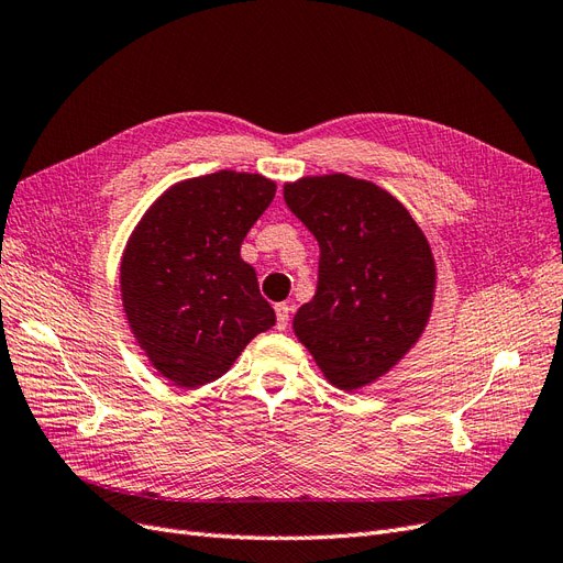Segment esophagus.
<instances>
[{"label": "esophagus", "mask_w": 563, "mask_h": 563, "mask_svg": "<svg viewBox=\"0 0 563 563\" xmlns=\"http://www.w3.org/2000/svg\"><path fill=\"white\" fill-rule=\"evenodd\" d=\"M275 312H277V329L284 331L288 327V319H291V305L279 302L277 308H275Z\"/></svg>", "instance_id": "1"}]
</instances>
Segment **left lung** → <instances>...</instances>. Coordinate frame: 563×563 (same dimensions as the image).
I'll use <instances>...</instances> for the list:
<instances>
[{
    "label": "left lung",
    "mask_w": 563,
    "mask_h": 563,
    "mask_svg": "<svg viewBox=\"0 0 563 563\" xmlns=\"http://www.w3.org/2000/svg\"><path fill=\"white\" fill-rule=\"evenodd\" d=\"M284 201L319 242L317 294L296 312V335L335 387H364L395 366L428 323L430 244L401 203L368 180L302 178L284 187Z\"/></svg>",
    "instance_id": "1"
}]
</instances>
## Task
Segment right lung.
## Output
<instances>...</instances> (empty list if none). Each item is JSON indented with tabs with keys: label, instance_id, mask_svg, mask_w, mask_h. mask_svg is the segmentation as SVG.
Returning <instances> with one entry per match:
<instances>
[{
	"label": "right lung",
	"instance_id": "obj_1",
	"mask_svg": "<svg viewBox=\"0 0 563 563\" xmlns=\"http://www.w3.org/2000/svg\"><path fill=\"white\" fill-rule=\"evenodd\" d=\"M258 174L218 172L166 190L129 236L122 298L131 329L164 378L199 387L228 373L275 310L240 255L275 199Z\"/></svg>",
	"mask_w": 563,
	"mask_h": 563
}]
</instances>
